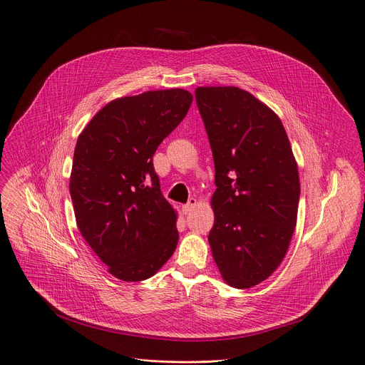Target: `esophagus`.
Listing matches in <instances>:
<instances>
[{"label": "esophagus", "mask_w": 365, "mask_h": 365, "mask_svg": "<svg viewBox=\"0 0 365 365\" xmlns=\"http://www.w3.org/2000/svg\"><path fill=\"white\" fill-rule=\"evenodd\" d=\"M198 202H197V198H190L189 201H187V204H185V205H182V211H183V214H190V211L195 208V205H197Z\"/></svg>", "instance_id": "esophagus-1"}]
</instances>
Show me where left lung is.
<instances>
[{"label": "left lung", "mask_w": 365, "mask_h": 365, "mask_svg": "<svg viewBox=\"0 0 365 365\" xmlns=\"http://www.w3.org/2000/svg\"><path fill=\"white\" fill-rule=\"evenodd\" d=\"M195 96L215 167L212 258L229 286L248 289L269 279L289 250L298 163L279 115L248 91L200 86Z\"/></svg>", "instance_id": "left-lung-1"}]
</instances>
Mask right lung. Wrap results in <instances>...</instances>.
Masks as SVG:
<instances>
[{
    "mask_svg": "<svg viewBox=\"0 0 365 365\" xmlns=\"http://www.w3.org/2000/svg\"><path fill=\"white\" fill-rule=\"evenodd\" d=\"M192 100L180 88L121 96L78 138L68 183L76 225L118 280L153 277L176 250L178 211L161 195L153 155Z\"/></svg>",
    "mask_w": 365,
    "mask_h": 365,
    "instance_id": "right-lung-1",
    "label": "right lung"
}]
</instances>
